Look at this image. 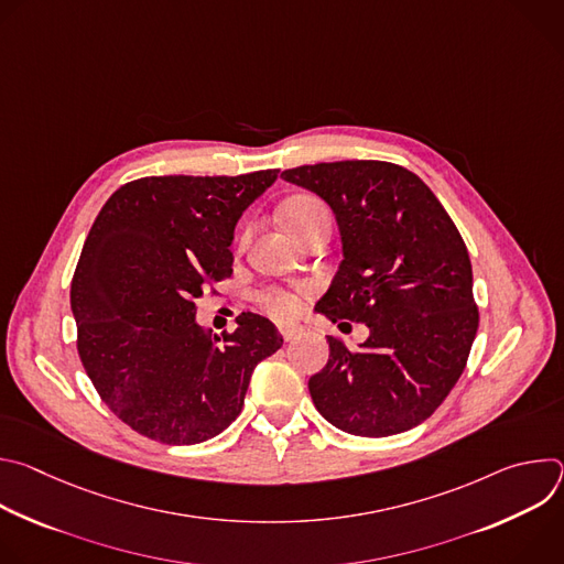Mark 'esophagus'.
Listing matches in <instances>:
<instances>
[{"label":"esophagus","mask_w":564,"mask_h":564,"mask_svg":"<svg viewBox=\"0 0 564 564\" xmlns=\"http://www.w3.org/2000/svg\"><path fill=\"white\" fill-rule=\"evenodd\" d=\"M279 330H281L285 341H294V339H299L303 335V328L301 326H292V324H283Z\"/></svg>","instance_id":"obj_1"}]
</instances>
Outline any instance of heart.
Listing matches in <instances>:
<instances>
[{"label": "heart", "mask_w": 564, "mask_h": 564, "mask_svg": "<svg viewBox=\"0 0 564 564\" xmlns=\"http://www.w3.org/2000/svg\"><path fill=\"white\" fill-rule=\"evenodd\" d=\"M326 207L321 205L316 198L310 196H296L290 198L281 207V218L290 231H299L305 223H310L318 212H324ZM261 303L279 318H290L301 310V296L296 292L288 290H268L261 294Z\"/></svg>", "instance_id": "b5f03b06"}]
</instances>
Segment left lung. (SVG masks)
<instances>
[{"instance_id": "obj_1", "label": "left lung", "mask_w": 564, "mask_h": 564, "mask_svg": "<svg viewBox=\"0 0 564 564\" xmlns=\"http://www.w3.org/2000/svg\"><path fill=\"white\" fill-rule=\"evenodd\" d=\"M283 181L335 212L344 261L316 312L361 321L359 350L328 337L330 359L307 381L316 411L361 437L429 420L464 372L479 314L464 240L413 172L383 160L285 170Z\"/></svg>"}]
</instances>
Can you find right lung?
I'll return each instance as SVG.
<instances>
[{
  "instance_id": "obj_1",
  "label": "right lung",
  "mask_w": 564,
  "mask_h": 564,
  "mask_svg": "<svg viewBox=\"0 0 564 564\" xmlns=\"http://www.w3.org/2000/svg\"><path fill=\"white\" fill-rule=\"evenodd\" d=\"M276 176H149L100 209L70 281L77 352L135 433L176 446L216 437L243 409L257 364L283 346L254 312L223 339L196 324V299L231 274L238 218Z\"/></svg>"
}]
</instances>
